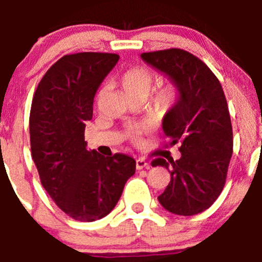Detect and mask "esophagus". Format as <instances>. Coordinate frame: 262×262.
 <instances>
[{"instance_id":"1","label":"esophagus","mask_w":262,"mask_h":262,"mask_svg":"<svg viewBox=\"0 0 262 262\" xmlns=\"http://www.w3.org/2000/svg\"><path fill=\"white\" fill-rule=\"evenodd\" d=\"M136 168L137 170H143V168H149V163L147 162L144 158H138L136 161Z\"/></svg>"}]
</instances>
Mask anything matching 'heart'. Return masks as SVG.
Here are the masks:
<instances>
[{"mask_svg":"<svg viewBox=\"0 0 262 262\" xmlns=\"http://www.w3.org/2000/svg\"><path fill=\"white\" fill-rule=\"evenodd\" d=\"M155 75L149 70L143 67H136L128 70L121 76V86L129 97H144L147 99L148 95L152 91L153 83H155ZM104 91H101V94ZM176 100V94L172 90H166L160 92L155 97V106L160 112H166L173 105ZM139 132H134V138H138Z\"/></svg>","mask_w":262,"mask_h":262,"instance_id":"heart-1","label":"heart"}]
</instances>
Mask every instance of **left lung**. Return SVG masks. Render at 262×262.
Segmentation results:
<instances>
[{"instance_id":"left-lung-1","label":"left lung","mask_w":262,"mask_h":262,"mask_svg":"<svg viewBox=\"0 0 262 262\" xmlns=\"http://www.w3.org/2000/svg\"><path fill=\"white\" fill-rule=\"evenodd\" d=\"M141 58L176 89V100L162 119L170 146L180 144V160L157 158L171 180L158 202L176 215H194L210 207L223 190L233 150V133L223 89L204 62L181 49L143 53Z\"/></svg>"}]
</instances>
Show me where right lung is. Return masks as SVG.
<instances>
[{
  "instance_id": "1",
  "label": "right lung",
  "mask_w": 262,
  "mask_h": 262,
  "mask_svg": "<svg viewBox=\"0 0 262 262\" xmlns=\"http://www.w3.org/2000/svg\"><path fill=\"white\" fill-rule=\"evenodd\" d=\"M118 60L110 53L64 55L39 82L31 104V156L41 185L63 212L80 222L106 216L136 173L132 157H105L87 150L84 142L95 95Z\"/></svg>"
}]
</instances>
